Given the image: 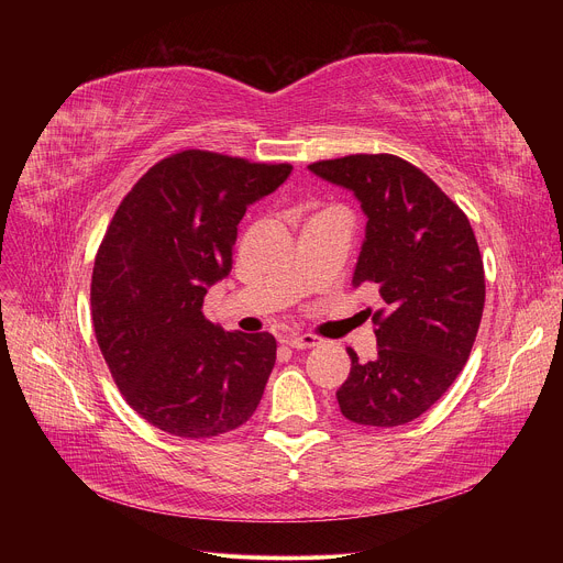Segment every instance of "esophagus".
<instances>
[{
	"label": "esophagus",
	"instance_id": "esophagus-1",
	"mask_svg": "<svg viewBox=\"0 0 563 563\" xmlns=\"http://www.w3.org/2000/svg\"><path fill=\"white\" fill-rule=\"evenodd\" d=\"M283 342H285V344H289L291 349H312V346H319V344H321V338L310 335V333H306V335L291 333V335H285V340H283Z\"/></svg>",
	"mask_w": 563,
	"mask_h": 563
}]
</instances>
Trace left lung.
I'll list each match as a JSON object with an SVG mask.
<instances>
[{"instance_id":"1","label":"left lung","mask_w":563,"mask_h":563,"mask_svg":"<svg viewBox=\"0 0 563 563\" xmlns=\"http://www.w3.org/2000/svg\"><path fill=\"white\" fill-rule=\"evenodd\" d=\"M349 189L367 217L353 287H378V356L338 390L342 416L365 427L418 420L461 374L484 312V262L461 207L395 155H349L308 166Z\"/></svg>"}]
</instances>
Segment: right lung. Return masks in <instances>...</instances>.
<instances>
[{"label": "right lung", "mask_w": 563, "mask_h": 563, "mask_svg": "<svg viewBox=\"0 0 563 563\" xmlns=\"http://www.w3.org/2000/svg\"><path fill=\"white\" fill-rule=\"evenodd\" d=\"M289 164L183 151L118 205L96 255L91 314L118 390L153 427L212 438L242 427L276 363L272 333H228L202 314L207 287L232 269L246 207Z\"/></svg>", "instance_id": "add662e5"}]
</instances>
